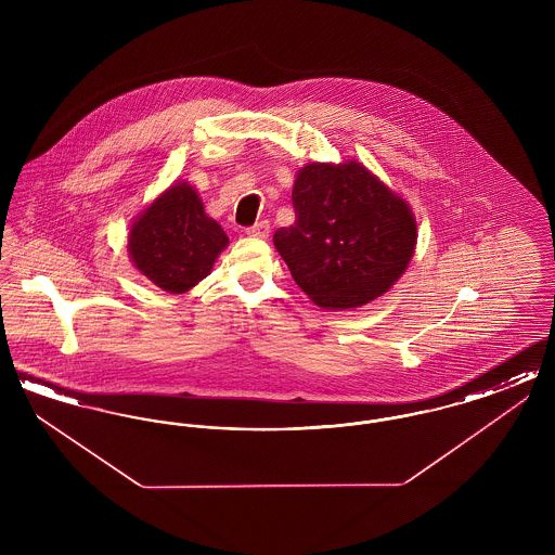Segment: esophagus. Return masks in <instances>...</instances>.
I'll return each mask as SVG.
<instances>
[{
  "label": "esophagus",
  "mask_w": 555,
  "mask_h": 555,
  "mask_svg": "<svg viewBox=\"0 0 555 555\" xmlns=\"http://www.w3.org/2000/svg\"><path fill=\"white\" fill-rule=\"evenodd\" d=\"M268 233H270V224L262 220V222H256L254 227H249L247 229V235L254 238H266L268 237Z\"/></svg>",
  "instance_id": "34e87169"
}]
</instances>
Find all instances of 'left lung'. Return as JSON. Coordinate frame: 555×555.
I'll return each mask as SVG.
<instances>
[{
    "label": "left lung",
    "instance_id": "obj_1",
    "mask_svg": "<svg viewBox=\"0 0 555 555\" xmlns=\"http://www.w3.org/2000/svg\"><path fill=\"white\" fill-rule=\"evenodd\" d=\"M295 222L274 233L293 281L324 310L360 308L396 285L416 249L410 204L358 159L297 170Z\"/></svg>",
    "mask_w": 555,
    "mask_h": 555
}]
</instances>
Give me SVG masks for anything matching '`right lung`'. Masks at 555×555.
I'll return each mask as SVG.
<instances>
[{
	"mask_svg": "<svg viewBox=\"0 0 555 555\" xmlns=\"http://www.w3.org/2000/svg\"><path fill=\"white\" fill-rule=\"evenodd\" d=\"M227 245V233L204 211L197 189L179 181L132 220L127 247L147 281L168 293H185L210 274Z\"/></svg>",
	"mask_w": 555,
	"mask_h": 555,
	"instance_id": "obj_1",
	"label": "right lung"
}]
</instances>
